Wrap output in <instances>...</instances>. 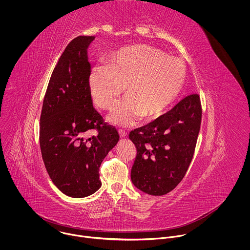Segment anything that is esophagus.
<instances>
[{
	"label": "esophagus",
	"instance_id": "obj_1",
	"mask_svg": "<svg viewBox=\"0 0 250 250\" xmlns=\"http://www.w3.org/2000/svg\"><path fill=\"white\" fill-rule=\"evenodd\" d=\"M118 134H119V136H120L121 139H124V138L127 137V133H126L125 131H123V130H119V131H118Z\"/></svg>",
	"mask_w": 250,
	"mask_h": 250
}]
</instances>
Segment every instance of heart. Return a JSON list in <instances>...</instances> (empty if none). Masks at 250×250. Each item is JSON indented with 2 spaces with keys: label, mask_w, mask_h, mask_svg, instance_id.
I'll return each instance as SVG.
<instances>
[{
  "label": "heart",
  "mask_w": 250,
  "mask_h": 250,
  "mask_svg": "<svg viewBox=\"0 0 250 250\" xmlns=\"http://www.w3.org/2000/svg\"><path fill=\"white\" fill-rule=\"evenodd\" d=\"M108 65H97L89 75L88 86L93 102L109 108L125 91L107 115L113 125L129 127L142 116L153 119L164 114L175 102L186 79L181 60L146 44L115 51Z\"/></svg>",
  "instance_id": "1"
}]
</instances>
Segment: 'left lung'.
Segmentation results:
<instances>
[{"label":"left lung","instance_id":"1","mask_svg":"<svg viewBox=\"0 0 250 250\" xmlns=\"http://www.w3.org/2000/svg\"><path fill=\"white\" fill-rule=\"evenodd\" d=\"M201 105L191 94L156 120L130 133L137 147L131 180L143 192L164 195L184 178L193 157L201 124Z\"/></svg>","mask_w":250,"mask_h":250}]
</instances>
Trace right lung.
I'll return each instance as SVG.
<instances>
[{
  "label": "right lung",
  "instance_id": "right-lung-1",
  "mask_svg": "<svg viewBox=\"0 0 250 250\" xmlns=\"http://www.w3.org/2000/svg\"><path fill=\"white\" fill-rule=\"evenodd\" d=\"M95 36L74 38L52 73L40 116L39 143L46 170L65 195L83 198L101 188L98 169L119 135L93 107L87 49ZM96 128L97 136L83 138Z\"/></svg>",
  "mask_w": 250,
  "mask_h": 250
}]
</instances>
